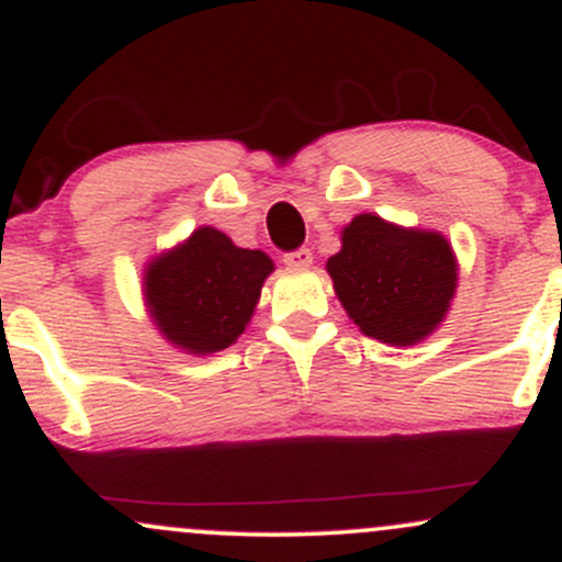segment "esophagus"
Wrapping results in <instances>:
<instances>
[{
    "label": "esophagus",
    "mask_w": 562,
    "mask_h": 562,
    "mask_svg": "<svg viewBox=\"0 0 562 562\" xmlns=\"http://www.w3.org/2000/svg\"><path fill=\"white\" fill-rule=\"evenodd\" d=\"M282 261H285V267H291V269H306V267H312V250L310 248L291 250L282 256Z\"/></svg>",
    "instance_id": "esophagus-1"
}]
</instances>
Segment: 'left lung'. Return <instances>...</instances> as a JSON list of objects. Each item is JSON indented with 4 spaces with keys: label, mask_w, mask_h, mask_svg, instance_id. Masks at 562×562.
<instances>
[{
    "label": "left lung",
    "mask_w": 562,
    "mask_h": 562,
    "mask_svg": "<svg viewBox=\"0 0 562 562\" xmlns=\"http://www.w3.org/2000/svg\"><path fill=\"white\" fill-rule=\"evenodd\" d=\"M341 243L328 271L344 310L366 336L408 347L440 325L456 291V258L446 237L362 213L344 229Z\"/></svg>",
    "instance_id": "8db88e82"
}]
</instances>
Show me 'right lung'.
<instances>
[{"label":"right lung","instance_id":"1","mask_svg":"<svg viewBox=\"0 0 562 562\" xmlns=\"http://www.w3.org/2000/svg\"><path fill=\"white\" fill-rule=\"evenodd\" d=\"M271 269L261 250L237 248L226 234L202 226L146 271L154 323L194 355L226 349L248 325Z\"/></svg>","mask_w":562,"mask_h":562}]
</instances>
